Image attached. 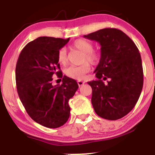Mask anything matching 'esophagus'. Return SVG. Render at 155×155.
Segmentation results:
<instances>
[{"label": "esophagus", "instance_id": "1", "mask_svg": "<svg viewBox=\"0 0 155 155\" xmlns=\"http://www.w3.org/2000/svg\"><path fill=\"white\" fill-rule=\"evenodd\" d=\"M77 83H78V85H79V87H81V86H82L83 84H84V81H81V80H79V81H77Z\"/></svg>", "mask_w": 155, "mask_h": 155}]
</instances>
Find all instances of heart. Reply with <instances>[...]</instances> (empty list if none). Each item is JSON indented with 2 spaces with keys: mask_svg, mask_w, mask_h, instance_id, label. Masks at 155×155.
<instances>
[{
  "mask_svg": "<svg viewBox=\"0 0 155 155\" xmlns=\"http://www.w3.org/2000/svg\"><path fill=\"white\" fill-rule=\"evenodd\" d=\"M74 49L82 53L81 62L82 63L79 66H69L65 70V75L74 79L81 80L84 79L87 74L91 70L88 63L95 65L100 60V54L97 51L93 50V44L86 39H78L71 44ZM58 61L60 65H65L68 63L66 49H60L58 53Z\"/></svg>",
  "mask_w": 155,
  "mask_h": 155,
  "instance_id": "obj_1",
  "label": "heart"
}]
</instances>
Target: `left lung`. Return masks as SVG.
Here are the masks:
<instances>
[{
  "mask_svg": "<svg viewBox=\"0 0 155 155\" xmlns=\"http://www.w3.org/2000/svg\"><path fill=\"white\" fill-rule=\"evenodd\" d=\"M84 37L101 47L100 62L94 71L97 79L87 82L92 90L94 110L106 120L122 118L136 106L143 87L139 50L131 38L116 28H104Z\"/></svg>",
  "mask_w": 155,
  "mask_h": 155,
  "instance_id": "1",
  "label": "left lung"
}]
</instances>
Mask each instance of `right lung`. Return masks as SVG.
<instances>
[{
	"instance_id": "obj_1",
	"label": "right lung",
	"mask_w": 155,
	"mask_h": 155,
	"mask_svg": "<svg viewBox=\"0 0 155 155\" xmlns=\"http://www.w3.org/2000/svg\"><path fill=\"white\" fill-rule=\"evenodd\" d=\"M69 39L42 36L29 42L19 54L15 76L17 90L27 113L49 128L61 127L68 120V105L79 85L63 76L58 53ZM63 78L61 85H52V76Z\"/></svg>"
}]
</instances>
